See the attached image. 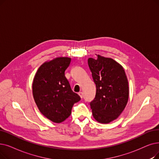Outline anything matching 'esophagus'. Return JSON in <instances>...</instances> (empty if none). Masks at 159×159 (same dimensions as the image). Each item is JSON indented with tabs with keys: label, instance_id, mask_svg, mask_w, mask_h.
<instances>
[{
	"label": "esophagus",
	"instance_id": "34e87169",
	"mask_svg": "<svg viewBox=\"0 0 159 159\" xmlns=\"http://www.w3.org/2000/svg\"><path fill=\"white\" fill-rule=\"evenodd\" d=\"M79 96L81 98H83V93H82V92H79Z\"/></svg>",
	"mask_w": 159,
	"mask_h": 159
}]
</instances>
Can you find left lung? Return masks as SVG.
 <instances>
[{
  "label": "left lung",
  "mask_w": 159,
  "mask_h": 159,
  "mask_svg": "<svg viewBox=\"0 0 159 159\" xmlns=\"http://www.w3.org/2000/svg\"><path fill=\"white\" fill-rule=\"evenodd\" d=\"M88 63L96 85L94 99L90 102L95 120L108 123L116 120L127 105L129 84L123 67L112 58L98 55Z\"/></svg>",
  "instance_id": "1"
}]
</instances>
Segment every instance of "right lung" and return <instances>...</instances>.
<instances>
[{
	"label": "right lung",
	"mask_w": 159,
	"mask_h": 159,
	"mask_svg": "<svg viewBox=\"0 0 159 159\" xmlns=\"http://www.w3.org/2000/svg\"><path fill=\"white\" fill-rule=\"evenodd\" d=\"M71 58H57L41 65L34 77L32 92L41 113L54 123H61L71 115L80 96L73 92L65 77Z\"/></svg>",
	"instance_id": "right-lung-1"
}]
</instances>
